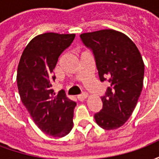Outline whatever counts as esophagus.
<instances>
[{"label":"esophagus","mask_w":159,"mask_h":159,"mask_svg":"<svg viewBox=\"0 0 159 159\" xmlns=\"http://www.w3.org/2000/svg\"><path fill=\"white\" fill-rule=\"evenodd\" d=\"M87 97H88V93H83L82 94H80V95L77 96V99H78V100H80V101H83V100H84L85 99H87Z\"/></svg>","instance_id":"esophagus-1"}]
</instances>
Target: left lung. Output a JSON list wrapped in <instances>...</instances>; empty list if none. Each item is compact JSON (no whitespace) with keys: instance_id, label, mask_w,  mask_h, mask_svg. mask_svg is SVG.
<instances>
[{"instance_id":"1","label":"left lung","mask_w":159,"mask_h":159,"mask_svg":"<svg viewBox=\"0 0 159 159\" xmlns=\"http://www.w3.org/2000/svg\"><path fill=\"white\" fill-rule=\"evenodd\" d=\"M80 37L93 52L100 82L110 83L94 119L104 129H116L129 118L141 93L142 57L128 36L113 30L83 33Z\"/></svg>"}]
</instances>
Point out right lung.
Instances as JSON below:
<instances>
[{
  "instance_id": "right-lung-1",
  "label": "right lung",
  "mask_w": 159,
  "mask_h": 159,
  "mask_svg": "<svg viewBox=\"0 0 159 159\" xmlns=\"http://www.w3.org/2000/svg\"><path fill=\"white\" fill-rule=\"evenodd\" d=\"M75 34L44 33L33 38L24 50L17 72V84L24 106L43 133L63 137L73 127L76 102L66 94L55 96L52 89L53 69Z\"/></svg>"
}]
</instances>
